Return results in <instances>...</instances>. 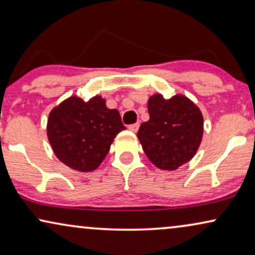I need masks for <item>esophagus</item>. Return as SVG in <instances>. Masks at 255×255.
Listing matches in <instances>:
<instances>
[{"label": "esophagus", "mask_w": 255, "mask_h": 255, "mask_svg": "<svg viewBox=\"0 0 255 255\" xmlns=\"http://www.w3.org/2000/svg\"><path fill=\"white\" fill-rule=\"evenodd\" d=\"M139 128V123H134V124H131L130 127H128V130L132 131V132H137Z\"/></svg>", "instance_id": "obj_1"}]
</instances>
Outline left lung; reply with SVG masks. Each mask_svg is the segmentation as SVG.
Returning <instances> with one entry per match:
<instances>
[{
  "label": "left lung",
  "mask_w": 255,
  "mask_h": 255,
  "mask_svg": "<svg viewBox=\"0 0 255 255\" xmlns=\"http://www.w3.org/2000/svg\"><path fill=\"white\" fill-rule=\"evenodd\" d=\"M147 109L149 120L140 125L137 135L149 161L163 170H175L190 161L203 137L200 108L181 94L168 100L154 94Z\"/></svg>",
  "instance_id": "left-lung-1"
}]
</instances>
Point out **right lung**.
I'll list each match as a JSON object with an SVG mask.
<instances>
[{
    "label": "right lung",
    "mask_w": 255,
    "mask_h": 255,
    "mask_svg": "<svg viewBox=\"0 0 255 255\" xmlns=\"http://www.w3.org/2000/svg\"><path fill=\"white\" fill-rule=\"evenodd\" d=\"M125 130L121 115L96 95L85 102L71 96L48 115L47 138L54 154L69 168L92 172L101 165L114 139Z\"/></svg>",
    "instance_id": "obj_1"
}]
</instances>
